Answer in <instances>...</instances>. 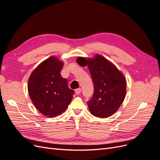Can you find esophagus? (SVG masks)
<instances>
[{"label":"esophagus","mask_w":160,"mask_h":160,"mask_svg":"<svg viewBox=\"0 0 160 160\" xmlns=\"http://www.w3.org/2000/svg\"><path fill=\"white\" fill-rule=\"evenodd\" d=\"M81 92V89L80 88H78V89H76L75 90V93L76 94V95H79V94Z\"/></svg>","instance_id":"esophagus-1"}]
</instances>
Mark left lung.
Instances as JSON below:
<instances>
[{
  "label": "left lung",
  "mask_w": 160,
  "mask_h": 160,
  "mask_svg": "<svg viewBox=\"0 0 160 160\" xmlns=\"http://www.w3.org/2000/svg\"><path fill=\"white\" fill-rule=\"evenodd\" d=\"M77 58V62L83 59ZM86 61L93 84V96L87 102L90 113L95 117L107 118L120 108L126 96L127 81L114 64L103 56L96 55Z\"/></svg>",
  "instance_id": "1"
}]
</instances>
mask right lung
Returning a JSON list of instances; mask_svg holds the SVG:
<instances>
[{
    "label": "right lung",
    "mask_w": 160,
    "mask_h": 160,
    "mask_svg": "<svg viewBox=\"0 0 160 160\" xmlns=\"http://www.w3.org/2000/svg\"><path fill=\"white\" fill-rule=\"evenodd\" d=\"M63 62L51 57L35 68L28 80L29 98L35 107L45 116L56 117L65 111L74 91L61 75Z\"/></svg>",
    "instance_id": "add662e5"
}]
</instances>
